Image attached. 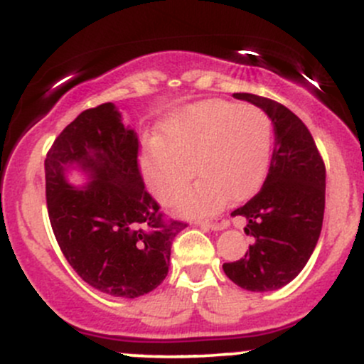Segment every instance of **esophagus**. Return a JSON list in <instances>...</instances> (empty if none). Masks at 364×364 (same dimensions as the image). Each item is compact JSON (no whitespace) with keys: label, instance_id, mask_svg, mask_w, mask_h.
I'll list each match as a JSON object with an SVG mask.
<instances>
[{"label":"esophagus","instance_id":"obj_1","mask_svg":"<svg viewBox=\"0 0 364 364\" xmlns=\"http://www.w3.org/2000/svg\"><path fill=\"white\" fill-rule=\"evenodd\" d=\"M197 226L203 228V230L223 231L228 226V223L225 219H210V221H197Z\"/></svg>","mask_w":364,"mask_h":364}]
</instances>
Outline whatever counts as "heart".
Segmentation results:
<instances>
[{"mask_svg":"<svg viewBox=\"0 0 364 364\" xmlns=\"http://www.w3.org/2000/svg\"><path fill=\"white\" fill-rule=\"evenodd\" d=\"M271 146L273 122L264 110L209 100L164 122L161 138L141 155L143 178L157 200L173 203L195 171L200 179L176 207L183 215L200 218L230 198L243 200L255 193L269 167Z\"/></svg>","mask_w":364,"mask_h":364,"instance_id":"b5f03b06","label":"heart"}]
</instances>
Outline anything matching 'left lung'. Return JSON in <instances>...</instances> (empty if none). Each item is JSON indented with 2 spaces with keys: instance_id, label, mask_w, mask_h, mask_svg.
<instances>
[{
  "instance_id": "1",
  "label": "left lung",
  "mask_w": 364,
  "mask_h": 364,
  "mask_svg": "<svg viewBox=\"0 0 364 364\" xmlns=\"http://www.w3.org/2000/svg\"><path fill=\"white\" fill-rule=\"evenodd\" d=\"M269 115L274 146L261 191L233 215H243L254 237L245 255L225 262L226 277L250 292H271L304 269L316 247L325 214V164L306 124L282 103L235 93Z\"/></svg>"
}]
</instances>
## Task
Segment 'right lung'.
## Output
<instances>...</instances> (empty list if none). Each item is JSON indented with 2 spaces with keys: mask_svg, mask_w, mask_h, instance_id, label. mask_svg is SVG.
<instances>
[{
  "mask_svg": "<svg viewBox=\"0 0 364 364\" xmlns=\"http://www.w3.org/2000/svg\"><path fill=\"white\" fill-rule=\"evenodd\" d=\"M81 172L85 186L70 183ZM46 203L67 262L87 285L136 299L167 277L171 245L186 225L167 223L138 169V134L114 103L85 110L46 155Z\"/></svg>",
  "mask_w": 364,
  "mask_h": 364,
  "instance_id": "add662e5",
  "label": "right lung"
}]
</instances>
